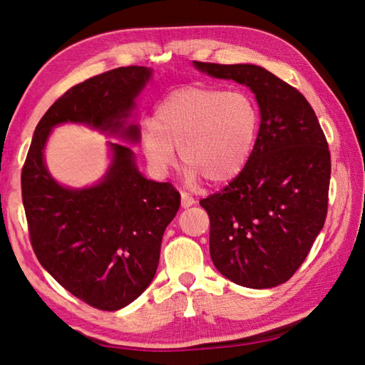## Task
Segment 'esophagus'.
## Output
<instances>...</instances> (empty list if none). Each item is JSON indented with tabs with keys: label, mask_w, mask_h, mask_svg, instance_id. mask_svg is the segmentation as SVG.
<instances>
[{
	"label": "esophagus",
	"mask_w": 365,
	"mask_h": 365,
	"mask_svg": "<svg viewBox=\"0 0 365 365\" xmlns=\"http://www.w3.org/2000/svg\"><path fill=\"white\" fill-rule=\"evenodd\" d=\"M195 202H196V201H195L193 196L188 195V193H185V191H182V207H183V209L191 207V205H193Z\"/></svg>",
	"instance_id": "34e87169"
}]
</instances>
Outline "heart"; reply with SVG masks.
Returning a JSON list of instances; mask_svg holds the SVG:
<instances>
[{
	"mask_svg": "<svg viewBox=\"0 0 365 365\" xmlns=\"http://www.w3.org/2000/svg\"><path fill=\"white\" fill-rule=\"evenodd\" d=\"M258 128L260 111L247 92L187 86L158 103L140 137L145 156L160 174L174 165L180 148L190 183L202 177L225 183L246 168Z\"/></svg>",
	"mask_w": 365,
	"mask_h": 365,
	"instance_id": "heart-1",
	"label": "heart"
}]
</instances>
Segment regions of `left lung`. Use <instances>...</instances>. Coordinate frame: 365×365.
Masks as SVG:
<instances>
[{
  "instance_id": "8db88e82",
  "label": "left lung",
  "mask_w": 365,
  "mask_h": 365,
  "mask_svg": "<svg viewBox=\"0 0 365 365\" xmlns=\"http://www.w3.org/2000/svg\"><path fill=\"white\" fill-rule=\"evenodd\" d=\"M207 75L247 86L260 129L246 168L201 200L210 220V258L235 284L269 289L302 267L324 227L330 151L302 92L257 65L195 62Z\"/></svg>"
}]
</instances>
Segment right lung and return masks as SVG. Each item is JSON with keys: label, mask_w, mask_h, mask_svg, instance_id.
Masks as SVG:
<instances>
[{"label": "right lung", "mask_w": 365, "mask_h": 365, "mask_svg": "<svg viewBox=\"0 0 365 365\" xmlns=\"http://www.w3.org/2000/svg\"><path fill=\"white\" fill-rule=\"evenodd\" d=\"M150 76V68L132 65L73 86L38 123L22 169V201L39 263L70 294L103 311L124 308L153 281L180 193L169 182L145 178L134 151L119 143H110L113 160L101 182L65 188L46 169L44 145L54 125L68 121L138 142V125L125 119Z\"/></svg>", "instance_id": "add662e5"}]
</instances>
